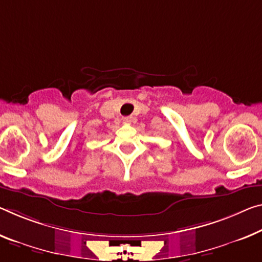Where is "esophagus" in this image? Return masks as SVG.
I'll use <instances>...</instances> for the list:
<instances>
[{"label":"esophagus","instance_id":"34e87169","mask_svg":"<svg viewBox=\"0 0 262 262\" xmlns=\"http://www.w3.org/2000/svg\"><path fill=\"white\" fill-rule=\"evenodd\" d=\"M123 122L125 124H130L132 122V117H124L123 118Z\"/></svg>","mask_w":262,"mask_h":262}]
</instances>
